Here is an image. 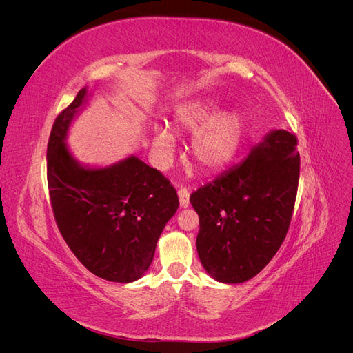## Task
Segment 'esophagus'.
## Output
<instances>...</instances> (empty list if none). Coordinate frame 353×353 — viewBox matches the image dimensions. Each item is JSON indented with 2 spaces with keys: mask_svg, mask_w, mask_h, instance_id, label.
Instances as JSON below:
<instances>
[{
  "mask_svg": "<svg viewBox=\"0 0 353 353\" xmlns=\"http://www.w3.org/2000/svg\"><path fill=\"white\" fill-rule=\"evenodd\" d=\"M178 197H179V206L185 209L190 205V193L187 188H179L178 190Z\"/></svg>",
  "mask_w": 353,
  "mask_h": 353,
  "instance_id": "esophagus-1",
  "label": "esophagus"
}]
</instances>
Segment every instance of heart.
<instances>
[{"mask_svg":"<svg viewBox=\"0 0 353 353\" xmlns=\"http://www.w3.org/2000/svg\"><path fill=\"white\" fill-rule=\"evenodd\" d=\"M221 105L212 99L190 100L175 108L172 126L181 132H194L190 140V156L203 172H218L228 166L244 143L248 121L237 112L219 113ZM174 138L165 126L152 135V148L159 165L168 162Z\"/></svg>","mask_w":353,"mask_h":353,"instance_id":"1","label":"heart"}]
</instances>
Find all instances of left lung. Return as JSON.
Returning <instances> with one entry per match:
<instances>
[{"label":"left lung","mask_w":353,"mask_h":353,"mask_svg":"<svg viewBox=\"0 0 353 353\" xmlns=\"http://www.w3.org/2000/svg\"><path fill=\"white\" fill-rule=\"evenodd\" d=\"M296 145L293 134L271 130L240 165L191 194L200 219L197 253L213 280L248 281L279 252L297 194Z\"/></svg>","instance_id":"left-lung-1"}]
</instances>
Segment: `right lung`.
Returning a JSON list of instances; mask_svg holds the SVG:
<instances>
[{"mask_svg": "<svg viewBox=\"0 0 353 353\" xmlns=\"http://www.w3.org/2000/svg\"><path fill=\"white\" fill-rule=\"evenodd\" d=\"M90 97L83 87L52 125L47 148L51 206L63 239L85 268L108 281L132 283L150 268L179 200L169 181L134 154L105 166L73 156L69 130Z\"/></svg>", "mask_w": 353, "mask_h": 353, "instance_id": "1", "label": "right lung"}]
</instances>
